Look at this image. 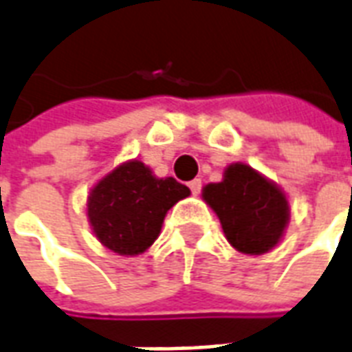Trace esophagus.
<instances>
[{
  "label": "esophagus",
  "mask_w": 352,
  "mask_h": 352,
  "mask_svg": "<svg viewBox=\"0 0 352 352\" xmlns=\"http://www.w3.org/2000/svg\"><path fill=\"white\" fill-rule=\"evenodd\" d=\"M190 190H192V194L199 195L201 192V179H194V181L190 182Z\"/></svg>",
  "instance_id": "34e87169"
}]
</instances>
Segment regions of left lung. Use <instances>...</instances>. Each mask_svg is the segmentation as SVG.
<instances>
[{
	"mask_svg": "<svg viewBox=\"0 0 352 352\" xmlns=\"http://www.w3.org/2000/svg\"><path fill=\"white\" fill-rule=\"evenodd\" d=\"M201 197L219 218L230 245L243 254L270 253L284 238L289 201L277 182L243 162L229 164L221 182H208Z\"/></svg>",
	"mask_w": 352,
	"mask_h": 352,
	"instance_id": "obj_1",
	"label": "left lung"
}]
</instances>
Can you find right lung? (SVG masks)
<instances>
[{"label":"right lung","mask_w":352,"mask_h":352,"mask_svg":"<svg viewBox=\"0 0 352 352\" xmlns=\"http://www.w3.org/2000/svg\"><path fill=\"white\" fill-rule=\"evenodd\" d=\"M190 195L173 177H157L138 158L101 177L87 199V218L101 245L120 256L146 253L160 234L168 210Z\"/></svg>","instance_id":"1"}]
</instances>
